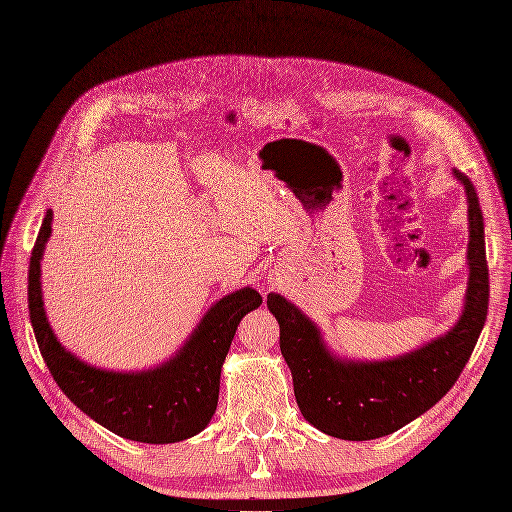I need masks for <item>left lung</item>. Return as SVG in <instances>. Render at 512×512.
Masks as SVG:
<instances>
[{
    "label": "left lung",
    "instance_id": "obj_1",
    "mask_svg": "<svg viewBox=\"0 0 512 512\" xmlns=\"http://www.w3.org/2000/svg\"><path fill=\"white\" fill-rule=\"evenodd\" d=\"M453 175L468 198V288L461 314L446 333L389 359H348L329 346L303 309L269 292L267 307L280 324V350L299 410L327 436L352 442L389 436L436 406L470 359L489 305L485 222L472 181L457 168Z\"/></svg>",
    "mask_w": 512,
    "mask_h": 512
}]
</instances>
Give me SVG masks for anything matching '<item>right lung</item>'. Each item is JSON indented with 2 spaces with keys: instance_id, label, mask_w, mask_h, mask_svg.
<instances>
[{
  "instance_id": "right-lung-1",
  "label": "right lung",
  "mask_w": 512,
  "mask_h": 512,
  "mask_svg": "<svg viewBox=\"0 0 512 512\" xmlns=\"http://www.w3.org/2000/svg\"><path fill=\"white\" fill-rule=\"evenodd\" d=\"M53 211L44 215L29 258V320L53 380L91 421L145 444H173L203 431L218 408L220 376L232 337L245 314L260 307L252 286L215 301L166 361L132 371L96 367L59 342L42 299V256L51 239Z\"/></svg>"
}]
</instances>
